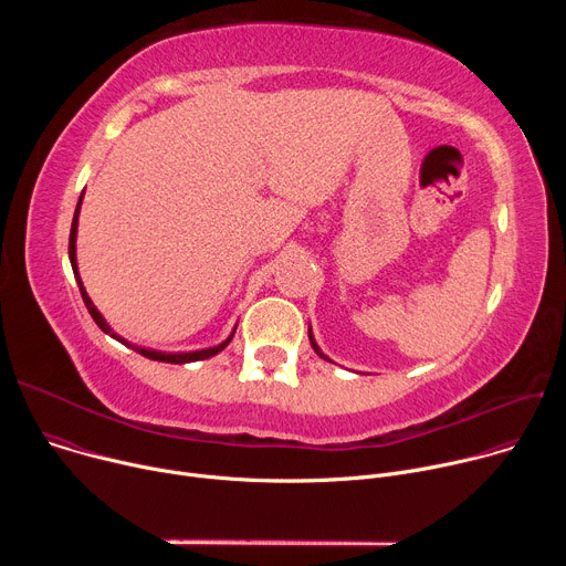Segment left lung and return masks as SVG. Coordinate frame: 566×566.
<instances>
[{"label": "left lung", "instance_id": "1", "mask_svg": "<svg viewBox=\"0 0 566 566\" xmlns=\"http://www.w3.org/2000/svg\"><path fill=\"white\" fill-rule=\"evenodd\" d=\"M308 340H311V347H313V352L319 356V358H325V360H329L325 354L319 352V347H317V343H315V338H313V334H311V327H308Z\"/></svg>", "mask_w": 566, "mask_h": 566}]
</instances>
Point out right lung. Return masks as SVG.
Returning a JSON list of instances; mask_svg holds the SVG:
<instances>
[{"label": "right lung", "instance_id": "1", "mask_svg": "<svg viewBox=\"0 0 566 566\" xmlns=\"http://www.w3.org/2000/svg\"><path fill=\"white\" fill-rule=\"evenodd\" d=\"M80 203H83V197H80V201H77V206H75V212H73V221H71V232H69V260H71V269H73L75 282H77V286H80V295H83L87 311L92 313L94 322H96V325H98V327H101L105 334H109L112 338H116L118 343L127 345L129 349L138 352L140 356H145V358H149V360H158V363H172V365H184V363L203 360V358H210V356H214V354H219L221 349H226V347H228V343L232 340L234 332H232V334H230V336H228V338H226L221 345H217V347H210V349H201V352H186V354H164V352L145 349V347H138V345H132V343H127V340H125V338H120L116 332H112V327L107 325V319L101 315V311L94 306L92 297L87 295V291H85V286H83V280H80V273H77V262H75V237H77V214H80ZM234 329H237V327H234Z\"/></svg>", "mask_w": 566, "mask_h": 566}]
</instances>
